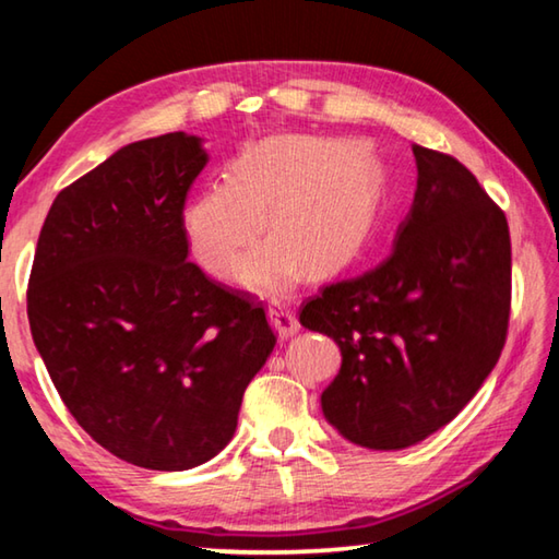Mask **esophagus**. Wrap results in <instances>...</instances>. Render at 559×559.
I'll list each match as a JSON object with an SVG mask.
<instances>
[{
	"label": "esophagus",
	"mask_w": 559,
	"mask_h": 559,
	"mask_svg": "<svg viewBox=\"0 0 559 559\" xmlns=\"http://www.w3.org/2000/svg\"><path fill=\"white\" fill-rule=\"evenodd\" d=\"M269 318H271V325L276 328L278 337H293L300 330V323L296 313L288 306H283V302H273V306L269 308Z\"/></svg>",
	"instance_id": "esophagus-1"
}]
</instances>
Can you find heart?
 Masks as SVG:
<instances>
[{"label":"heart","mask_w":559,"mask_h":559,"mask_svg":"<svg viewBox=\"0 0 559 559\" xmlns=\"http://www.w3.org/2000/svg\"><path fill=\"white\" fill-rule=\"evenodd\" d=\"M382 167L359 147L310 135L266 138L236 159L234 175L212 182L185 206L194 259L224 276L269 226L276 234L246 257L236 278L281 290L302 269L330 273L353 261L377 226Z\"/></svg>","instance_id":"b5f03b06"}]
</instances>
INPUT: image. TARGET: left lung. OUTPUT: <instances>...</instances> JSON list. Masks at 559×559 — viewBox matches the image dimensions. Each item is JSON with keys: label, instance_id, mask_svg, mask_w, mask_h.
Masks as SVG:
<instances>
[{"label": "left lung", "instance_id": "obj_1", "mask_svg": "<svg viewBox=\"0 0 559 559\" xmlns=\"http://www.w3.org/2000/svg\"><path fill=\"white\" fill-rule=\"evenodd\" d=\"M412 153L416 192L390 257L300 310L343 355L320 396L325 419L374 451L447 427L496 367L510 316L506 214L456 157Z\"/></svg>", "mask_w": 559, "mask_h": 559}]
</instances>
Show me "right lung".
<instances>
[{"mask_svg": "<svg viewBox=\"0 0 559 559\" xmlns=\"http://www.w3.org/2000/svg\"><path fill=\"white\" fill-rule=\"evenodd\" d=\"M210 155L187 132L138 140L56 197L26 293L63 404L112 456L187 471L231 441L276 345L261 302L187 261V192Z\"/></svg>", "mask_w": 559, "mask_h": 559, "instance_id": "obj_1", "label": "right lung"}]
</instances>
